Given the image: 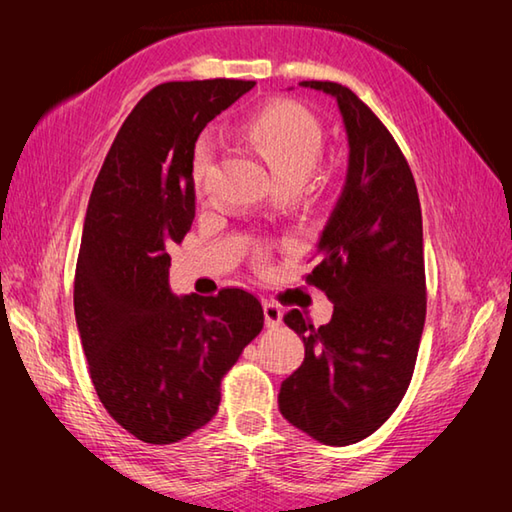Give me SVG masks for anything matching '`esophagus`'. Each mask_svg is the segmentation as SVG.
<instances>
[{
  "instance_id": "esophagus-1",
  "label": "esophagus",
  "mask_w": 512,
  "mask_h": 512,
  "mask_svg": "<svg viewBox=\"0 0 512 512\" xmlns=\"http://www.w3.org/2000/svg\"><path fill=\"white\" fill-rule=\"evenodd\" d=\"M264 317H266V325L268 328H277L281 323V317H284V312L277 306V303H264Z\"/></svg>"
}]
</instances>
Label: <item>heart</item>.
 Masks as SVG:
<instances>
[{
	"label": "heart",
	"instance_id": "b5f03b06",
	"mask_svg": "<svg viewBox=\"0 0 512 512\" xmlns=\"http://www.w3.org/2000/svg\"><path fill=\"white\" fill-rule=\"evenodd\" d=\"M244 143L264 160L279 189H299L319 167L325 151L321 118L295 101H279L262 107L242 127ZM211 149L200 145L193 158V180L198 187L209 173ZM259 262L266 253L259 250Z\"/></svg>",
	"mask_w": 512,
	"mask_h": 512
}]
</instances>
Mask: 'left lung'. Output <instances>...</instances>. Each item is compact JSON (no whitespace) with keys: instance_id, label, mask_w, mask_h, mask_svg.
<instances>
[{"instance_id":"left-lung-1","label":"left lung","mask_w":512,"mask_h":512,"mask_svg":"<svg viewBox=\"0 0 512 512\" xmlns=\"http://www.w3.org/2000/svg\"><path fill=\"white\" fill-rule=\"evenodd\" d=\"M339 103L350 167L306 281L334 303L330 323L284 321L306 358L279 389V411L330 447L361 442L400 405L427 314L422 213L407 158L380 118L341 83L301 81Z\"/></svg>"}]
</instances>
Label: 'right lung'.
<instances>
[{
  "label": "right lung",
  "mask_w": 512,
  "mask_h": 512,
  "mask_svg": "<svg viewBox=\"0 0 512 512\" xmlns=\"http://www.w3.org/2000/svg\"><path fill=\"white\" fill-rule=\"evenodd\" d=\"M253 85H156L118 129L90 195L76 325L103 407L149 444L178 442L215 416L224 374L264 328L262 303L242 288L173 295L167 253L195 217V140Z\"/></svg>",
  "instance_id": "1"
}]
</instances>
